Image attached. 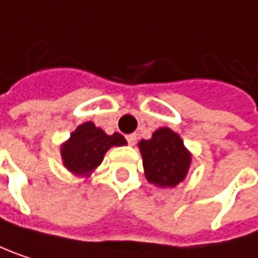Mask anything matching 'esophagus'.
Returning a JSON list of instances; mask_svg holds the SVG:
<instances>
[{
	"instance_id": "1",
	"label": "esophagus",
	"mask_w": 258,
	"mask_h": 258,
	"mask_svg": "<svg viewBox=\"0 0 258 258\" xmlns=\"http://www.w3.org/2000/svg\"><path fill=\"white\" fill-rule=\"evenodd\" d=\"M126 140H127V144L129 146H134L137 143V134H129L126 135Z\"/></svg>"
}]
</instances>
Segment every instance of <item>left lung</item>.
Segmentation results:
<instances>
[{
	"instance_id": "8db88e82",
	"label": "left lung",
	"mask_w": 258,
	"mask_h": 258,
	"mask_svg": "<svg viewBox=\"0 0 258 258\" xmlns=\"http://www.w3.org/2000/svg\"><path fill=\"white\" fill-rule=\"evenodd\" d=\"M146 177L158 186L179 185L191 165V155L180 137L168 127L158 129L150 140L140 143Z\"/></svg>"
}]
</instances>
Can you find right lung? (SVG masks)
Masks as SVG:
<instances>
[{
  "label": "right lung",
  "instance_id": "1",
  "mask_svg": "<svg viewBox=\"0 0 258 258\" xmlns=\"http://www.w3.org/2000/svg\"><path fill=\"white\" fill-rule=\"evenodd\" d=\"M126 140L120 134L106 135L94 123L87 121L70 135L61 146L64 167L75 174H88L102 161L106 150L112 146H124Z\"/></svg>",
  "mask_w": 258,
  "mask_h": 258
}]
</instances>
